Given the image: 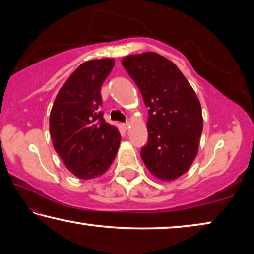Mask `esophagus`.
Wrapping results in <instances>:
<instances>
[{"mask_svg":"<svg viewBox=\"0 0 254 254\" xmlns=\"http://www.w3.org/2000/svg\"><path fill=\"white\" fill-rule=\"evenodd\" d=\"M122 127L124 128V130H127V127H128V123L127 122V123H122Z\"/></svg>","mask_w":254,"mask_h":254,"instance_id":"34e87169","label":"esophagus"}]
</instances>
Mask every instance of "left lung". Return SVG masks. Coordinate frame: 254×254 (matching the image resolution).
I'll list each match as a JSON object with an SVG mask.
<instances>
[{
	"label": "left lung",
	"instance_id": "obj_1",
	"mask_svg": "<svg viewBox=\"0 0 254 254\" xmlns=\"http://www.w3.org/2000/svg\"><path fill=\"white\" fill-rule=\"evenodd\" d=\"M122 65L149 107L148 143L141 158L154 177L177 179L198 152L203 131L198 97L178 67L156 53L127 56Z\"/></svg>",
	"mask_w": 254,
	"mask_h": 254
}]
</instances>
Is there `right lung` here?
I'll list each match as a JSON object with an SVG mask.
<instances>
[{
  "instance_id": "1",
  "label": "right lung",
  "mask_w": 254,
  "mask_h": 254,
  "mask_svg": "<svg viewBox=\"0 0 254 254\" xmlns=\"http://www.w3.org/2000/svg\"><path fill=\"white\" fill-rule=\"evenodd\" d=\"M114 59L85 62L76 68L56 96L49 128L56 152L79 179L100 177L110 168L121 142L117 127L100 111L102 85Z\"/></svg>"
}]
</instances>
